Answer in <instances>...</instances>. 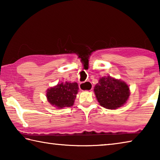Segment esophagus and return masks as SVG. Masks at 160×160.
Segmentation results:
<instances>
[{"label": "esophagus", "instance_id": "esophagus-1", "mask_svg": "<svg viewBox=\"0 0 160 160\" xmlns=\"http://www.w3.org/2000/svg\"><path fill=\"white\" fill-rule=\"evenodd\" d=\"M85 88V84H84V82L80 84V89L81 90H84V88ZM85 91H87V90H85Z\"/></svg>", "mask_w": 160, "mask_h": 160}]
</instances>
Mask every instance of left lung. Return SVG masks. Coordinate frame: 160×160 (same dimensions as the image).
Listing matches in <instances>:
<instances>
[{
    "mask_svg": "<svg viewBox=\"0 0 160 160\" xmlns=\"http://www.w3.org/2000/svg\"><path fill=\"white\" fill-rule=\"evenodd\" d=\"M94 92L99 104L112 110L123 106L131 94L128 84L110 75L100 78Z\"/></svg>",
    "mask_w": 160,
    "mask_h": 160,
    "instance_id": "left-lung-1",
    "label": "left lung"
}]
</instances>
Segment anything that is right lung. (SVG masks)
Wrapping results in <instances>:
<instances>
[{
  "label": "right lung",
  "mask_w": 160,
  "mask_h": 160,
  "mask_svg": "<svg viewBox=\"0 0 160 160\" xmlns=\"http://www.w3.org/2000/svg\"><path fill=\"white\" fill-rule=\"evenodd\" d=\"M78 90L77 82L58 83L47 90V101L56 109L70 107L74 104Z\"/></svg>",
  "instance_id": "add662e5"
}]
</instances>
